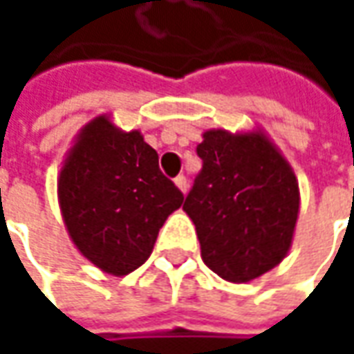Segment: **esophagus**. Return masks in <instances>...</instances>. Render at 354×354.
I'll use <instances>...</instances> for the list:
<instances>
[{"label": "esophagus", "mask_w": 354, "mask_h": 354, "mask_svg": "<svg viewBox=\"0 0 354 354\" xmlns=\"http://www.w3.org/2000/svg\"><path fill=\"white\" fill-rule=\"evenodd\" d=\"M175 185H177L183 193L189 191V181H187V177H185V175H177V177H175Z\"/></svg>", "instance_id": "obj_1"}]
</instances>
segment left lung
Instances as JSON below:
<instances>
[{"instance_id": "left-lung-1", "label": "left lung", "mask_w": 354, "mask_h": 354, "mask_svg": "<svg viewBox=\"0 0 354 354\" xmlns=\"http://www.w3.org/2000/svg\"><path fill=\"white\" fill-rule=\"evenodd\" d=\"M197 156L203 169L183 209L197 226L203 262L234 283L262 276L292 244L299 211L292 167L262 133L205 131Z\"/></svg>"}]
</instances>
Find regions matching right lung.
<instances>
[{
    "label": "right lung",
    "instance_id": "obj_1",
    "mask_svg": "<svg viewBox=\"0 0 354 354\" xmlns=\"http://www.w3.org/2000/svg\"><path fill=\"white\" fill-rule=\"evenodd\" d=\"M183 198L142 133H124L106 116L82 129L59 177L62 218L76 248L114 276L149 258L159 228Z\"/></svg>",
    "mask_w": 354,
    "mask_h": 354
}]
</instances>
